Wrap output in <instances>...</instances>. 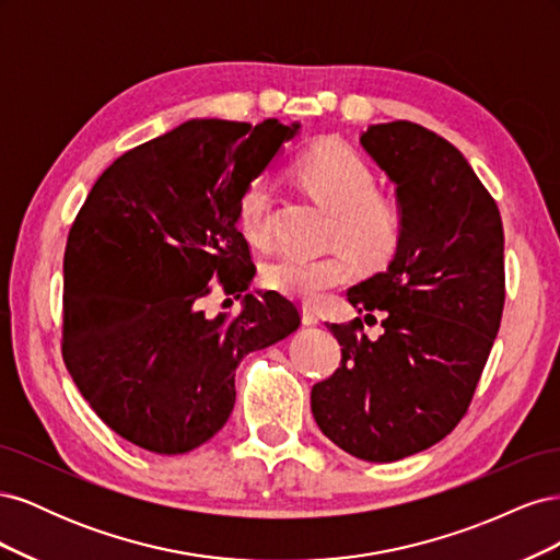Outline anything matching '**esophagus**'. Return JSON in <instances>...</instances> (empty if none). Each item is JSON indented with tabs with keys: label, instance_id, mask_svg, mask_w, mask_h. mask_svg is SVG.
<instances>
[{
	"label": "esophagus",
	"instance_id": "esophagus-1",
	"mask_svg": "<svg viewBox=\"0 0 560 560\" xmlns=\"http://www.w3.org/2000/svg\"><path fill=\"white\" fill-rule=\"evenodd\" d=\"M301 317H303V325H317L319 322V313L313 306H308V303H303Z\"/></svg>",
	"mask_w": 560,
	"mask_h": 560
}]
</instances>
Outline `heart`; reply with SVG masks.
<instances>
[{
	"label": "heart",
	"instance_id": "obj_1",
	"mask_svg": "<svg viewBox=\"0 0 560 560\" xmlns=\"http://www.w3.org/2000/svg\"><path fill=\"white\" fill-rule=\"evenodd\" d=\"M299 175L313 198L334 212V243H343L366 266L385 261L397 249L399 210L374 196L376 177L352 149L338 142L317 144L303 156ZM238 226L254 245H268L273 238V179L268 175L254 177L245 186L238 200ZM350 252H282L261 266V282L292 299H315L352 278Z\"/></svg>",
	"mask_w": 560,
	"mask_h": 560
}]
</instances>
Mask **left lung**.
Segmentation results:
<instances>
[{
    "mask_svg": "<svg viewBox=\"0 0 560 560\" xmlns=\"http://www.w3.org/2000/svg\"><path fill=\"white\" fill-rule=\"evenodd\" d=\"M360 144L395 184L401 224L393 261L348 290L366 317L383 313V334L371 341L360 317L329 325L341 366L313 385L311 409L338 448L395 463L467 411L502 319L504 233L495 200L436 132L376 124Z\"/></svg>",
    "mask_w": 560,
    "mask_h": 560,
    "instance_id": "1",
    "label": "left lung"
}]
</instances>
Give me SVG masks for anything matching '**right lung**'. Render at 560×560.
I'll return each mask as SVG.
<instances>
[{"label": "right lung", "instance_id": "right-lung-1", "mask_svg": "<svg viewBox=\"0 0 560 560\" xmlns=\"http://www.w3.org/2000/svg\"><path fill=\"white\" fill-rule=\"evenodd\" d=\"M301 124L191 118L135 147L97 177L65 247L62 360L116 434L161 455L198 448L226 425L235 369L299 329L278 292L249 294L257 273L238 200ZM210 279L240 298L208 318Z\"/></svg>", "mask_w": 560, "mask_h": 560}]
</instances>
